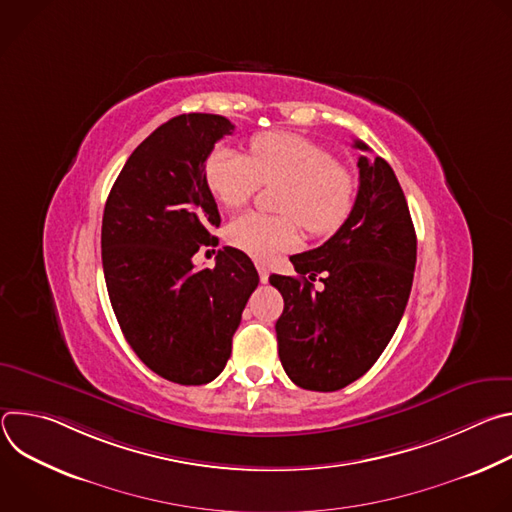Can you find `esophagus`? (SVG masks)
<instances>
[{"mask_svg": "<svg viewBox=\"0 0 512 512\" xmlns=\"http://www.w3.org/2000/svg\"><path fill=\"white\" fill-rule=\"evenodd\" d=\"M257 271H259L261 283H267L269 281V267L265 263H257Z\"/></svg>", "mask_w": 512, "mask_h": 512, "instance_id": "obj_1", "label": "esophagus"}]
</instances>
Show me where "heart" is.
<instances>
[{"label":"heart","mask_w":512,"mask_h":512,"mask_svg":"<svg viewBox=\"0 0 512 512\" xmlns=\"http://www.w3.org/2000/svg\"><path fill=\"white\" fill-rule=\"evenodd\" d=\"M210 194L225 208H241L261 184H283L279 216L247 212L227 227V241L247 255L267 261L300 243V225L312 237L334 233L352 210L354 180L334 156L296 133H259L249 158L218 148L204 166Z\"/></svg>","instance_id":"obj_1"}]
</instances>
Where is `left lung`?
I'll list each match as a JSON object with an SVG mask.
<instances>
[{
  "label": "left lung",
  "mask_w": 512,
  "mask_h": 512,
  "mask_svg": "<svg viewBox=\"0 0 512 512\" xmlns=\"http://www.w3.org/2000/svg\"><path fill=\"white\" fill-rule=\"evenodd\" d=\"M354 148L369 150L354 141ZM358 194L342 227L318 249L289 257L298 277L271 275L283 296L275 324L283 371L302 389L338 391L367 373L405 312L417 239L405 194L383 160L358 158ZM318 272L325 287L312 280Z\"/></svg>",
  "instance_id": "8db88e82"
}]
</instances>
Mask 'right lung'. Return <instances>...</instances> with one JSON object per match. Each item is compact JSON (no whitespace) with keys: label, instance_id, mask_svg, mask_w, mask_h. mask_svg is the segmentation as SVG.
I'll use <instances>...</instances> for the list:
<instances>
[{"label":"right lung","instance_id":"obj_1","mask_svg":"<svg viewBox=\"0 0 512 512\" xmlns=\"http://www.w3.org/2000/svg\"><path fill=\"white\" fill-rule=\"evenodd\" d=\"M233 129L210 113L166 121L133 150L103 212V271L121 332L145 367L178 385L223 373L259 283L251 259L233 247L218 251L212 269L192 263L221 225L206 158Z\"/></svg>","mask_w":512,"mask_h":512}]
</instances>
